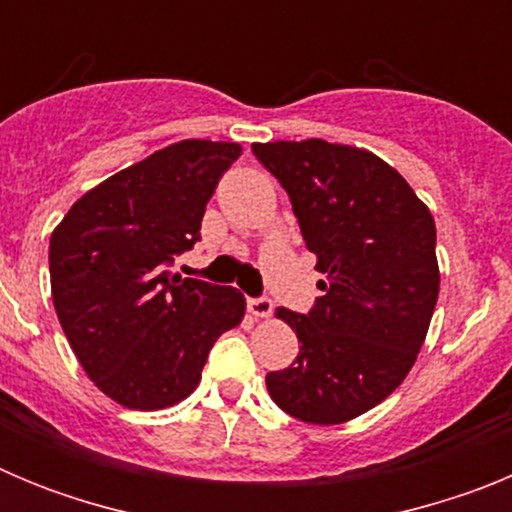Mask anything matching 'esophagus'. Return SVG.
<instances>
[{"label": "esophagus", "mask_w": 512, "mask_h": 512, "mask_svg": "<svg viewBox=\"0 0 512 512\" xmlns=\"http://www.w3.org/2000/svg\"><path fill=\"white\" fill-rule=\"evenodd\" d=\"M248 310H251L253 318H269L274 305H271L269 297H253V300H248Z\"/></svg>", "instance_id": "34e87169"}]
</instances>
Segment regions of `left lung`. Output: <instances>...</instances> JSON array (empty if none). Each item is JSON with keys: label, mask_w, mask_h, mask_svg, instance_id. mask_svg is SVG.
Instances as JSON below:
<instances>
[{"label": "left lung", "mask_w": 512, "mask_h": 512, "mask_svg": "<svg viewBox=\"0 0 512 512\" xmlns=\"http://www.w3.org/2000/svg\"><path fill=\"white\" fill-rule=\"evenodd\" d=\"M251 148L287 189L323 274L307 315L277 310L302 346L295 364L266 374V390L292 418L346 423L390 397L418 359L441 284L436 223L364 148L320 138Z\"/></svg>", "instance_id": "obj_1"}]
</instances>
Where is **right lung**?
Instances as JSON below:
<instances>
[{"mask_svg": "<svg viewBox=\"0 0 512 512\" xmlns=\"http://www.w3.org/2000/svg\"><path fill=\"white\" fill-rule=\"evenodd\" d=\"M238 143L179 140L104 179L51 235L61 328L94 384L130 410H164L197 390L212 343L246 315L238 289L169 266L200 241L205 207Z\"/></svg>", "mask_w": 512, "mask_h": 512, "instance_id": "add662e5", "label": "right lung"}]
</instances>
